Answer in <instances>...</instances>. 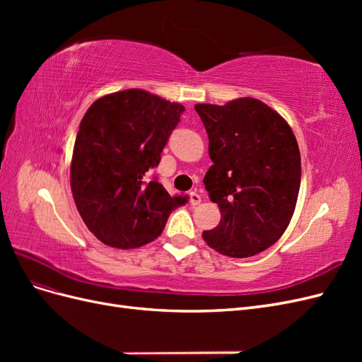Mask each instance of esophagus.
<instances>
[{
  "instance_id": "esophagus-1",
  "label": "esophagus",
  "mask_w": 362,
  "mask_h": 362,
  "mask_svg": "<svg viewBox=\"0 0 362 362\" xmlns=\"http://www.w3.org/2000/svg\"><path fill=\"white\" fill-rule=\"evenodd\" d=\"M190 204H192V205L201 204V194H198L196 192H192V193H190Z\"/></svg>"
}]
</instances>
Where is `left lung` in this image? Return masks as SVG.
Listing matches in <instances>:
<instances>
[{
  "label": "left lung",
  "mask_w": 362,
  "mask_h": 362,
  "mask_svg": "<svg viewBox=\"0 0 362 362\" xmlns=\"http://www.w3.org/2000/svg\"><path fill=\"white\" fill-rule=\"evenodd\" d=\"M213 166L204 178L221 222L204 231L218 254L247 258L286 231L300 187V152L290 125L255 98L225 105L196 104Z\"/></svg>",
  "instance_id": "8db88e82"
}]
</instances>
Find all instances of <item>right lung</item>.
Segmentation results:
<instances>
[{"label":"right lung","instance_id":"right-lung-1","mask_svg":"<svg viewBox=\"0 0 362 362\" xmlns=\"http://www.w3.org/2000/svg\"><path fill=\"white\" fill-rule=\"evenodd\" d=\"M185 108L141 89L105 95L86 112L71 161L74 201L89 231L107 246L151 243L187 196H170L146 172Z\"/></svg>","mask_w":362,"mask_h":362}]
</instances>
